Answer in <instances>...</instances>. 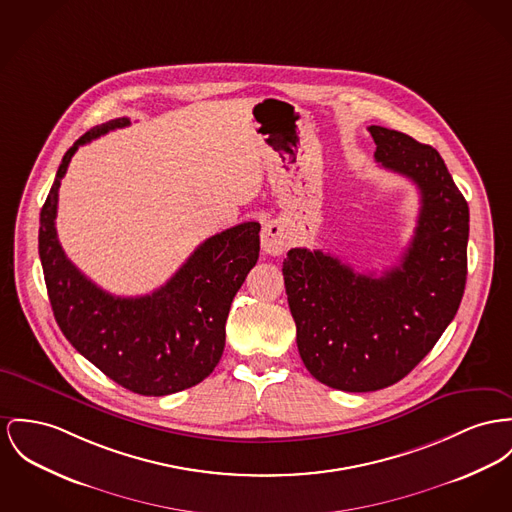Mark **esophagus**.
<instances>
[{"label": "esophagus", "instance_id": "obj_1", "mask_svg": "<svg viewBox=\"0 0 512 512\" xmlns=\"http://www.w3.org/2000/svg\"><path fill=\"white\" fill-rule=\"evenodd\" d=\"M262 250L270 256H279L283 254L285 246H287V233H285V225L281 221H270L264 225L262 229Z\"/></svg>", "mask_w": 512, "mask_h": 512}]
</instances>
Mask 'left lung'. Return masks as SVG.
Returning <instances> with one entry per match:
<instances>
[{
  "instance_id": "left-lung-1",
  "label": "left lung",
  "mask_w": 512,
  "mask_h": 512,
  "mask_svg": "<svg viewBox=\"0 0 512 512\" xmlns=\"http://www.w3.org/2000/svg\"><path fill=\"white\" fill-rule=\"evenodd\" d=\"M369 132L376 161L421 194L400 264L376 277L322 250L291 248L283 260L301 359L343 392H373L411 373L456 316L468 275L470 211L439 151L382 126Z\"/></svg>"
}]
</instances>
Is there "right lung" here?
I'll use <instances>...</instances> for the list:
<instances>
[{
  "mask_svg": "<svg viewBox=\"0 0 512 512\" xmlns=\"http://www.w3.org/2000/svg\"><path fill=\"white\" fill-rule=\"evenodd\" d=\"M116 118L79 137L40 211L38 254L54 318L104 375L141 396H167L213 373L231 303L260 254V225L240 223L204 240L171 279L143 297H116L79 272L56 233L58 190L79 145L128 126Z\"/></svg>",
  "mask_w": 512,
  "mask_h": 512,
  "instance_id": "add662e5",
  "label": "right lung"
}]
</instances>
